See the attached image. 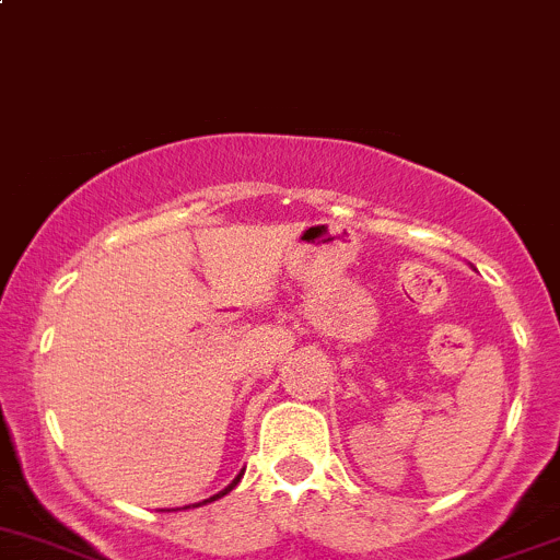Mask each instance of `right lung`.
<instances>
[{"label": "right lung", "instance_id": "obj_1", "mask_svg": "<svg viewBox=\"0 0 560 560\" xmlns=\"http://www.w3.org/2000/svg\"><path fill=\"white\" fill-rule=\"evenodd\" d=\"M238 479H241V477H235V479H233V482H230V485H228V488H224V490H222V493H217V495H213V499H211V501H217V499H222V495H228V493H230V490H233V488H235V485H238Z\"/></svg>", "mask_w": 560, "mask_h": 560}]
</instances>
